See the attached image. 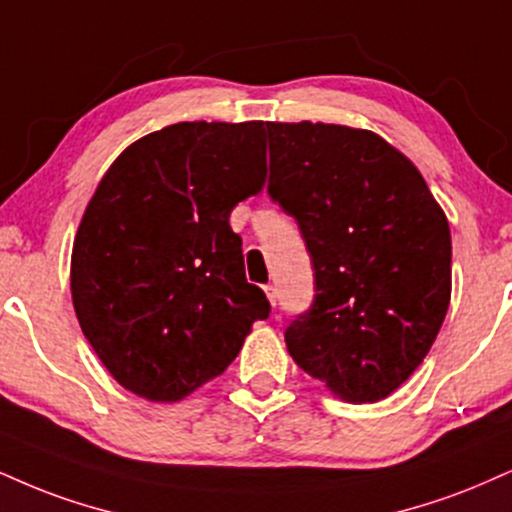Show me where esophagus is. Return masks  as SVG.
Returning <instances> with one entry per match:
<instances>
[{
    "label": "esophagus",
    "instance_id": "34e87169",
    "mask_svg": "<svg viewBox=\"0 0 512 512\" xmlns=\"http://www.w3.org/2000/svg\"><path fill=\"white\" fill-rule=\"evenodd\" d=\"M264 293H267V300H269V305H276V288L272 286V283H269V286H264Z\"/></svg>",
    "mask_w": 512,
    "mask_h": 512
}]
</instances>
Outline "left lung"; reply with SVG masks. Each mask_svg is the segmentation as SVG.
Masks as SVG:
<instances>
[{
  "instance_id": "8db88e82",
  "label": "left lung",
  "mask_w": 512,
  "mask_h": 512,
  "mask_svg": "<svg viewBox=\"0 0 512 512\" xmlns=\"http://www.w3.org/2000/svg\"><path fill=\"white\" fill-rule=\"evenodd\" d=\"M269 193L298 221L315 305L286 348L346 403L391 396L451 303V229L420 169L367 128L269 121Z\"/></svg>"
}]
</instances>
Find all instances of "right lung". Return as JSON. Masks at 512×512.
I'll return each mask as SVG.
<instances>
[{
  "label": "right lung",
  "mask_w": 512,
  "mask_h": 512,
  "mask_svg": "<svg viewBox=\"0 0 512 512\" xmlns=\"http://www.w3.org/2000/svg\"><path fill=\"white\" fill-rule=\"evenodd\" d=\"M267 178L262 121H183L143 135L97 183L73 238L78 324L126 391L176 403L236 360L262 288L229 214Z\"/></svg>",
  "instance_id": "add662e5"
}]
</instances>
